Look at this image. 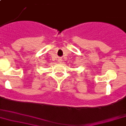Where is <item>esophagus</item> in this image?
Segmentation results:
<instances>
[{
	"label": "esophagus",
	"instance_id": "esophagus-1",
	"mask_svg": "<svg viewBox=\"0 0 126 126\" xmlns=\"http://www.w3.org/2000/svg\"><path fill=\"white\" fill-rule=\"evenodd\" d=\"M58 60H59V62H61V61H62V59H61V58H59V59H58Z\"/></svg>",
	"mask_w": 126,
	"mask_h": 126
}]
</instances>
